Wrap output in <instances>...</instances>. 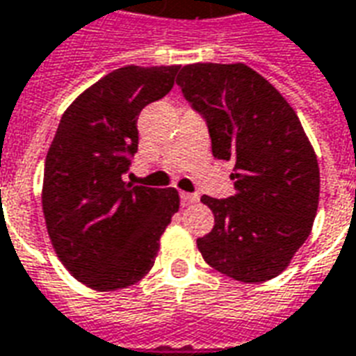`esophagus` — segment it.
<instances>
[{
    "label": "esophagus",
    "mask_w": 356,
    "mask_h": 356,
    "mask_svg": "<svg viewBox=\"0 0 356 356\" xmlns=\"http://www.w3.org/2000/svg\"><path fill=\"white\" fill-rule=\"evenodd\" d=\"M180 197H181V201H184L186 204L197 203V201H199V195H197V193H186V191H181Z\"/></svg>",
    "instance_id": "34e87169"
}]
</instances>
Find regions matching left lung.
I'll return each instance as SVG.
<instances>
[{
    "mask_svg": "<svg viewBox=\"0 0 356 356\" xmlns=\"http://www.w3.org/2000/svg\"><path fill=\"white\" fill-rule=\"evenodd\" d=\"M176 83L207 119L212 155L235 163V195L201 197L214 227L197 238V248L210 267L235 281H271L290 266L315 222V149L286 98L243 62L188 64Z\"/></svg>",
    "mask_w": 356,
    "mask_h": 356,
    "instance_id": "left-lung-1",
    "label": "left lung"
}]
</instances>
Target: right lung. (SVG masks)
Returning a JSON list of instances; mask_svg holds the SVG:
<instances>
[{"mask_svg":"<svg viewBox=\"0 0 356 356\" xmlns=\"http://www.w3.org/2000/svg\"><path fill=\"white\" fill-rule=\"evenodd\" d=\"M180 66H123L70 104L47 152L41 204L51 245L72 277L113 292L152 271L180 209L175 188L124 181L142 108L175 85Z\"/></svg>","mask_w":356,"mask_h":356,"instance_id":"add662e5","label":"right lung"}]
</instances>
